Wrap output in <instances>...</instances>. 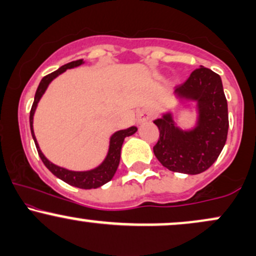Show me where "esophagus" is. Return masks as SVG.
<instances>
[{
    "mask_svg": "<svg viewBox=\"0 0 256 256\" xmlns=\"http://www.w3.org/2000/svg\"><path fill=\"white\" fill-rule=\"evenodd\" d=\"M148 119H150V113L148 110H142L137 113V122H144Z\"/></svg>",
    "mask_w": 256,
    "mask_h": 256,
    "instance_id": "esophagus-1",
    "label": "esophagus"
}]
</instances>
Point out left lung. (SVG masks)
I'll use <instances>...</instances> for the list:
<instances>
[{
    "label": "left lung",
    "mask_w": 256,
    "mask_h": 256,
    "mask_svg": "<svg viewBox=\"0 0 256 256\" xmlns=\"http://www.w3.org/2000/svg\"><path fill=\"white\" fill-rule=\"evenodd\" d=\"M174 94L179 98L198 102V125L192 130H180L171 113L164 114L162 118L154 120L160 137L152 150L170 171L198 174L216 162L228 138V101L222 78L201 66L176 88Z\"/></svg>",
    "instance_id": "1"
}]
</instances>
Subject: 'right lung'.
I'll use <instances>...</instances> for the list:
<instances>
[{
    "mask_svg": "<svg viewBox=\"0 0 256 256\" xmlns=\"http://www.w3.org/2000/svg\"><path fill=\"white\" fill-rule=\"evenodd\" d=\"M83 62H84L83 60L72 61V62L64 64L62 67H60V68L50 73V74L43 77L42 80H40V85H38L36 95H34V104H32V107H31L30 128H31L32 138H34V144H36L38 155H40V160L43 161V164L46 165V168H48L49 171L52 173V174L56 176L58 178H60L61 180L64 182V183L72 185V186L80 188V189H96V188H100V186H102L104 184L108 183V182L113 178V176L116 174V168H118L119 162H120V152H122V143H124L125 137H128V136H131V134H134V132L137 131L136 126H131V128H126V130L116 131V134L110 137V149H108V154H107V156H106L104 162H102L98 167H96V168L90 170V171H85V172L70 171V170L62 168V167L56 166V165H54L52 162H50L48 158L44 156L43 152H40V146H38L36 136H34V110H36L38 102H40V100L43 96V94L46 92L48 85L50 84V82L52 80V79L56 78L58 74L64 73L66 70L80 66Z\"/></svg>",
    "mask_w": 256,
    "mask_h": 256,
    "instance_id": "obj_1",
    "label": "right lung"
}]
</instances>
